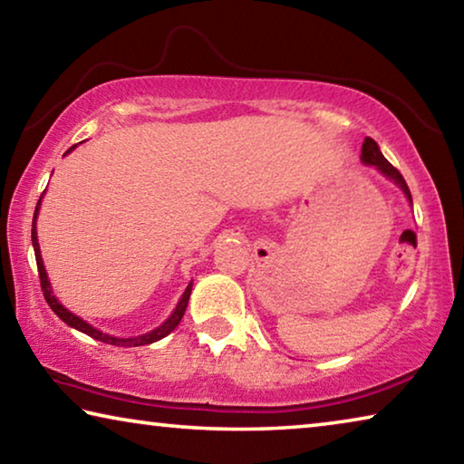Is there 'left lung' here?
<instances>
[{
	"instance_id": "1",
	"label": "left lung",
	"mask_w": 464,
	"mask_h": 464,
	"mask_svg": "<svg viewBox=\"0 0 464 464\" xmlns=\"http://www.w3.org/2000/svg\"><path fill=\"white\" fill-rule=\"evenodd\" d=\"M362 161L366 163V166H374L376 169L381 171L382 176H387L389 179H392V182H395V184L405 192L407 200L411 202V192H410V188H407L403 176L399 174L397 168H392L391 163H389L387 160H384V155L381 153L379 145H376L371 137H366L364 143H362Z\"/></svg>"
}]
</instances>
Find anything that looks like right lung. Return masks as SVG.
<instances>
[{
	"label": "right lung",
	"mask_w": 464,
	"mask_h": 464,
	"mask_svg": "<svg viewBox=\"0 0 464 464\" xmlns=\"http://www.w3.org/2000/svg\"><path fill=\"white\" fill-rule=\"evenodd\" d=\"M75 145L72 149H67L69 151H73ZM43 200V196H41ZM41 200H38L36 204V210H34V218H33V246H34V256H36V266H38V278H41V288H43V295L46 298V303H49V307L57 313V317L65 321V324L69 327H75L80 329V332H83L85 335L93 337V340L98 342H104V343H112V345H145V343H153L157 340H161V337H166L168 334L174 332V329L178 327L179 321H182L184 313H186V307H188V298H190V293H192V282L190 285L186 286L182 298H179V303L176 304V309L171 315L163 321V324L153 329V332L149 334H143V335H137V337H114V335H108V334H102L100 329L92 327L90 324H85V321L82 317L73 315L72 311L63 307V304L57 301V296L53 295V288H51V282H49V276H46V270H44V264H43V257H41V247H38V237H36V215H38V208H41Z\"/></svg>",
	"instance_id": "add662e5"
}]
</instances>
